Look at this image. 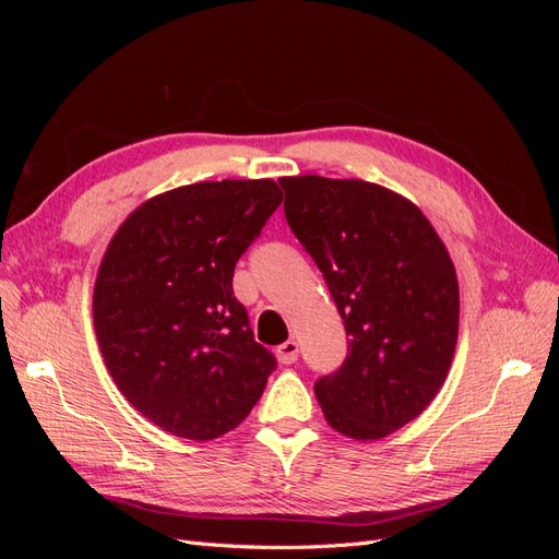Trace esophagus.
I'll use <instances>...</instances> for the list:
<instances>
[{"label":"esophagus","instance_id":"1","mask_svg":"<svg viewBox=\"0 0 559 559\" xmlns=\"http://www.w3.org/2000/svg\"><path fill=\"white\" fill-rule=\"evenodd\" d=\"M275 354H277V359L282 364H294L298 359V343L296 341H286V343H282L275 349Z\"/></svg>","mask_w":559,"mask_h":559}]
</instances>
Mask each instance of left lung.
Wrapping results in <instances>:
<instances>
[{"label": "left lung", "instance_id": "8db88e82", "mask_svg": "<svg viewBox=\"0 0 559 559\" xmlns=\"http://www.w3.org/2000/svg\"><path fill=\"white\" fill-rule=\"evenodd\" d=\"M284 214L314 259L349 347L317 380L329 425L380 441L408 425L443 386L460 333L450 253L408 198L361 179L282 177Z\"/></svg>", "mask_w": 559, "mask_h": 559}]
</instances>
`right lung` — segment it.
Instances as JSON below:
<instances>
[{"label":"right lung","instance_id":"obj_1","mask_svg":"<svg viewBox=\"0 0 559 559\" xmlns=\"http://www.w3.org/2000/svg\"><path fill=\"white\" fill-rule=\"evenodd\" d=\"M280 202L273 179L200 181L146 200L114 233L93 292L97 345L118 392L167 433H228L275 370L233 273Z\"/></svg>","mask_w":559,"mask_h":559}]
</instances>
